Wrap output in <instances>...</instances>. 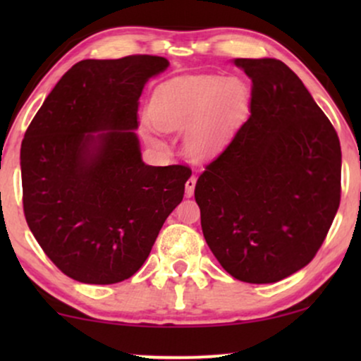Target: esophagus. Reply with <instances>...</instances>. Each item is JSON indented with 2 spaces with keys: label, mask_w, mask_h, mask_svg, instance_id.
<instances>
[{
  "label": "esophagus",
  "mask_w": 361,
  "mask_h": 361,
  "mask_svg": "<svg viewBox=\"0 0 361 361\" xmlns=\"http://www.w3.org/2000/svg\"><path fill=\"white\" fill-rule=\"evenodd\" d=\"M195 184H197V177H195V176H190L189 180L185 182V195H187V197H190L192 194H194Z\"/></svg>",
  "instance_id": "34e87169"
}]
</instances>
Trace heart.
I'll list each match as a JSON object with an SVG mask.
<instances>
[{
  "label": "heart",
  "instance_id": "heart-1",
  "mask_svg": "<svg viewBox=\"0 0 361 361\" xmlns=\"http://www.w3.org/2000/svg\"><path fill=\"white\" fill-rule=\"evenodd\" d=\"M250 110V88L240 77L176 78L156 93L151 118L166 131H184V146L195 157L224 149Z\"/></svg>",
  "mask_w": 361,
  "mask_h": 361
}]
</instances>
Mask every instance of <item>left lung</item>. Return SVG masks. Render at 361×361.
<instances>
[{
	"instance_id": "1",
	"label": "left lung",
	"mask_w": 361,
	"mask_h": 361,
	"mask_svg": "<svg viewBox=\"0 0 361 361\" xmlns=\"http://www.w3.org/2000/svg\"><path fill=\"white\" fill-rule=\"evenodd\" d=\"M251 115L195 185L205 241L226 273L276 283L307 266L340 205L337 131L278 59H235Z\"/></svg>"
}]
</instances>
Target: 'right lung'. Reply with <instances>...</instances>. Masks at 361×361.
I'll return each instance as SVG.
<instances>
[{
	"instance_id": "right-lung-1",
	"label": "right lung",
	"mask_w": 361,
	"mask_h": 361,
	"mask_svg": "<svg viewBox=\"0 0 361 361\" xmlns=\"http://www.w3.org/2000/svg\"><path fill=\"white\" fill-rule=\"evenodd\" d=\"M169 62L157 56L87 59L63 73L24 135V216L47 258L68 278H131L182 202L192 171L141 159L137 100Z\"/></svg>"
}]
</instances>
